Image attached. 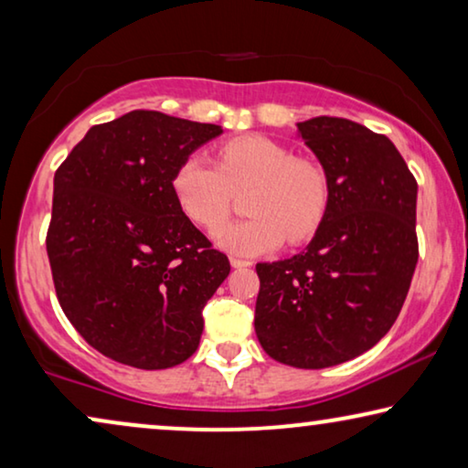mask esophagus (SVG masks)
Masks as SVG:
<instances>
[{
  "label": "esophagus",
  "instance_id": "esophagus-1",
  "mask_svg": "<svg viewBox=\"0 0 468 468\" xmlns=\"http://www.w3.org/2000/svg\"><path fill=\"white\" fill-rule=\"evenodd\" d=\"M229 264H232V268H247V266H251V261L240 260V258H229Z\"/></svg>",
  "mask_w": 468,
  "mask_h": 468
}]
</instances>
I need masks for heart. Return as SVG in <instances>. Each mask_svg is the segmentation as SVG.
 Listing matches in <instances>:
<instances>
[{
    "mask_svg": "<svg viewBox=\"0 0 468 468\" xmlns=\"http://www.w3.org/2000/svg\"><path fill=\"white\" fill-rule=\"evenodd\" d=\"M251 189L249 219L219 232V245L234 255H258L283 245H303L322 226L330 204L324 165L296 157L287 146L258 133L229 140L219 165L189 155L172 176L178 207L197 226L217 232L234 208V194Z\"/></svg>",
    "mask_w": 468,
    "mask_h": 468,
    "instance_id": "heart-1",
    "label": "heart"
}]
</instances>
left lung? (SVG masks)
I'll return each instance as SVG.
<instances>
[{"mask_svg": "<svg viewBox=\"0 0 468 468\" xmlns=\"http://www.w3.org/2000/svg\"><path fill=\"white\" fill-rule=\"evenodd\" d=\"M330 178V204L306 251L258 264L255 335L272 360L328 368L392 328L418 264V181L392 140L356 121L298 123Z\"/></svg>", "mask_w": 468, "mask_h": 468, "instance_id": "obj_1", "label": "left lung"}]
</instances>
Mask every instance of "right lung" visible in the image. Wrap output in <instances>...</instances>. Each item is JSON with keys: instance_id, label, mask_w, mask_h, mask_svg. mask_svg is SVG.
<instances>
[{"instance_id": "add662e5", "label": "right lung", "mask_w": 468, "mask_h": 468, "mask_svg": "<svg viewBox=\"0 0 468 468\" xmlns=\"http://www.w3.org/2000/svg\"><path fill=\"white\" fill-rule=\"evenodd\" d=\"M213 123L132 111L93 125L55 172L47 253L63 313L114 362L176 367L229 261L178 207L172 176Z\"/></svg>"}]
</instances>
